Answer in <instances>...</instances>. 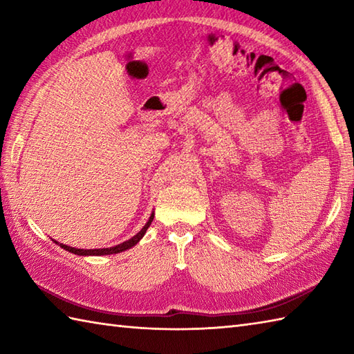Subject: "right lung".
Returning a JSON list of instances; mask_svg holds the SVG:
<instances>
[{
	"label": "right lung",
	"mask_w": 354,
	"mask_h": 354,
	"mask_svg": "<svg viewBox=\"0 0 354 354\" xmlns=\"http://www.w3.org/2000/svg\"><path fill=\"white\" fill-rule=\"evenodd\" d=\"M152 221H153V214L149 217V222L145 225V227H142V230L138 232L137 236H133L132 239L126 240V242L120 243V245H117V246H112V248H103V250H77V248L66 246V245H64V243H57V242H56V243L61 245V248H64L65 251H70V252L77 254V255H109V254H118V252H122V251L129 250V248H132L133 245H137V243L140 242V240L142 239V236L146 234L149 225L152 223Z\"/></svg>",
	"instance_id": "right-lung-1"
}]
</instances>
